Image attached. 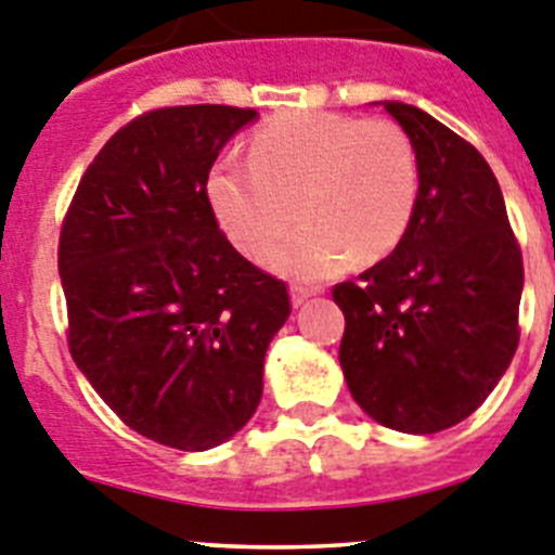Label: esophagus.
<instances>
[{"mask_svg":"<svg viewBox=\"0 0 555 555\" xmlns=\"http://www.w3.org/2000/svg\"><path fill=\"white\" fill-rule=\"evenodd\" d=\"M311 294H313V288L297 286V283H294V286H292V306H294V308L302 306V302H306L308 297H311Z\"/></svg>","mask_w":555,"mask_h":555,"instance_id":"esophagus-1","label":"esophagus"}]
</instances>
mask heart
<instances>
[{
    "label": "heart",
    "instance_id": "heart-1",
    "mask_svg": "<svg viewBox=\"0 0 555 555\" xmlns=\"http://www.w3.org/2000/svg\"><path fill=\"white\" fill-rule=\"evenodd\" d=\"M208 199L249 261H263L300 217L306 228L269 267L320 281L350 261H384L403 244L420 203V155L395 119L283 113L255 132L247 166H214Z\"/></svg>",
    "mask_w": 555,
    "mask_h": 555
}]
</instances>
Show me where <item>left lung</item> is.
Here are the masks:
<instances>
[{
	"mask_svg": "<svg viewBox=\"0 0 555 555\" xmlns=\"http://www.w3.org/2000/svg\"><path fill=\"white\" fill-rule=\"evenodd\" d=\"M420 155V203L403 244L333 286L338 361L356 403L403 434L467 420L519 341L522 253L478 150L405 102H384Z\"/></svg>",
	"mask_w": 555,
	"mask_h": 555,
	"instance_id": "left-lung-1",
	"label": "left lung"
}]
</instances>
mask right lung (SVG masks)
<instances>
[{"label": "right lung", "instance_id": "add662e5", "mask_svg": "<svg viewBox=\"0 0 555 555\" xmlns=\"http://www.w3.org/2000/svg\"><path fill=\"white\" fill-rule=\"evenodd\" d=\"M253 107H155L111 135L61 228L68 352L121 423L210 450L261 403L263 356L292 313L286 283L233 249L208 175Z\"/></svg>", "mask_w": 555, "mask_h": 555}]
</instances>
